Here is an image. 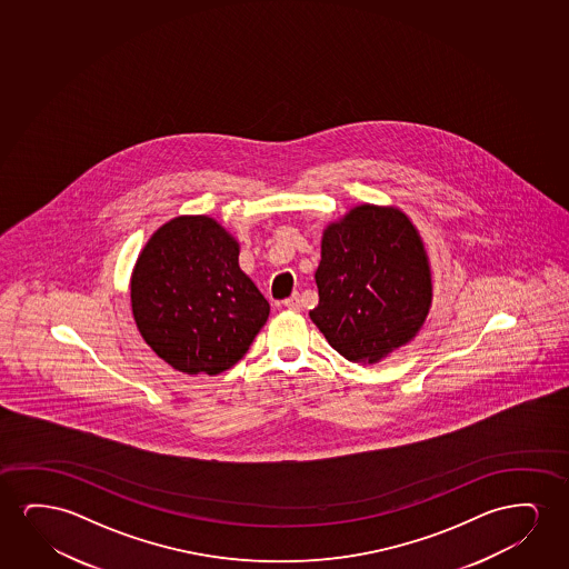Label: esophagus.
<instances>
[{
  "label": "esophagus",
  "instance_id": "esophagus-1",
  "mask_svg": "<svg viewBox=\"0 0 569 569\" xmlns=\"http://www.w3.org/2000/svg\"><path fill=\"white\" fill-rule=\"evenodd\" d=\"M283 307H288L289 311H301V297L299 293H293V296L288 297L286 301H283Z\"/></svg>",
  "mask_w": 569,
  "mask_h": 569
}]
</instances>
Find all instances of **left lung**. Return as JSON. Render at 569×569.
Here are the masks:
<instances>
[{
    "label": "left lung",
    "mask_w": 569,
    "mask_h": 569,
    "mask_svg": "<svg viewBox=\"0 0 569 569\" xmlns=\"http://www.w3.org/2000/svg\"><path fill=\"white\" fill-rule=\"evenodd\" d=\"M311 320L340 356L375 363L410 342L431 303L418 231L402 211L359 206L322 237Z\"/></svg>",
    "instance_id": "obj_1"
}]
</instances>
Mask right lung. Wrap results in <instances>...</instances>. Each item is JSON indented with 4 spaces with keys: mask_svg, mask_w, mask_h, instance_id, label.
<instances>
[{
    "mask_svg": "<svg viewBox=\"0 0 569 569\" xmlns=\"http://www.w3.org/2000/svg\"><path fill=\"white\" fill-rule=\"evenodd\" d=\"M138 330L159 358L188 375H219L247 353L270 305L239 268V244L206 216L157 229L132 273Z\"/></svg>",
    "mask_w": 569,
    "mask_h": 569,
    "instance_id": "1",
    "label": "right lung"
}]
</instances>
